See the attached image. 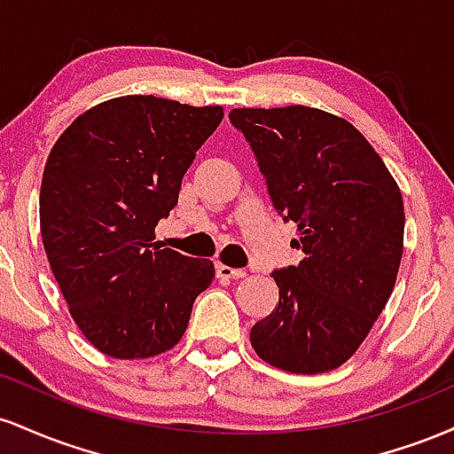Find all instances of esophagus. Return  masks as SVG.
<instances>
[{
  "label": "esophagus",
  "mask_w": 454,
  "mask_h": 454,
  "mask_svg": "<svg viewBox=\"0 0 454 454\" xmlns=\"http://www.w3.org/2000/svg\"><path fill=\"white\" fill-rule=\"evenodd\" d=\"M217 278L220 279H241L245 278V270L226 267V264H217Z\"/></svg>",
  "instance_id": "34e87169"
}]
</instances>
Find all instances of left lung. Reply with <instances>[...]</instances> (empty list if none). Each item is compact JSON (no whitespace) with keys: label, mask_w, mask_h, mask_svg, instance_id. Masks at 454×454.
Returning a JSON list of instances; mask_svg holds the SVG:
<instances>
[{"label":"left lung","mask_w":454,"mask_h":454,"mask_svg":"<svg viewBox=\"0 0 454 454\" xmlns=\"http://www.w3.org/2000/svg\"><path fill=\"white\" fill-rule=\"evenodd\" d=\"M231 121L305 254L270 275L279 305L249 341L284 372H331L358 350L393 294L405 226L397 181L350 121L320 108H232Z\"/></svg>","instance_id":"8db88e82"}]
</instances>
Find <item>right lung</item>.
<instances>
[{
	"label": "right lung",
	"instance_id": "add662e5",
	"mask_svg": "<svg viewBox=\"0 0 454 454\" xmlns=\"http://www.w3.org/2000/svg\"><path fill=\"white\" fill-rule=\"evenodd\" d=\"M222 106L121 96L78 114L40 187V232L72 320L113 358H149L184 337L211 260L161 249L155 226L179 198Z\"/></svg>",
	"mask_w": 454,
	"mask_h": 454
}]
</instances>
